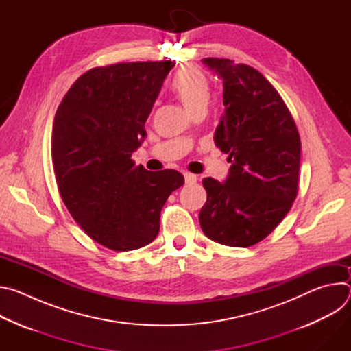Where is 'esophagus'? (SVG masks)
Masks as SVG:
<instances>
[{
  "instance_id": "obj_1",
  "label": "esophagus",
  "mask_w": 351,
  "mask_h": 351,
  "mask_svg": "<svg viewBox=\"0 0 351 351\" xmlns=\"http://www.w3.org/2000/svg\"><path fill=\"white\" fill-rule=\"evenodd\" d=\"M184 182H186L187 184H193V183L197 182V176H195L194 173L186 172V173H184Z\"/></svg>"
}]
</instances>
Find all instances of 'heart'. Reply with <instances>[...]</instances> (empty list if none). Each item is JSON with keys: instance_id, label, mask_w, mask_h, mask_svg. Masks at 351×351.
<instances>
[{"instance_id": "heart-1", "label": "heart", "mask_w": 351, "mask_h": 351, "mask_svg": "<svg viewBox=\"0 0 351 351\" xmlns=\"http://www.w3.org/2000/svg\"><path fill=\"white\" fill-rule=\"evenodd\" d=\"M171 88L189 114L198 108H207L211 94L210 82L199 71L190 69L178 73L171 83Z\"/></svg>"}]
</instances>
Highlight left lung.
Returning <instances> with one entry per match:
<instances>
[{"label":"left lung","mask_w":351,"mask_h":351,"mask_svg":"<svg viewBox=\"0 0 351 351\" xmlns=\"http://www.w3.org/2000/svg\"><path fill=\"white\" fill-rule=\"evenodd\" d=\"M223 84L225 112L214 133L228 154L223 182L204 178L207 202L199 211L204 234L221 244L248 247L267 237L297 195L302 143L274 86L254 68L204 58Z\"/></svg>","instance_id":"left-lung-1"}]
</instances>
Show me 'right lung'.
Here are the masks:
<instances>
[{"instance_id": "right-lung-1", "label": "right lung", "mask_w": 351, "mask_h": 351, "mask_svg": "<svg viewBox=\"0 0 351 351\" xmlns=\"http://www.w3.org/2000/svg\"><path fill=\"white\" fill-rule=\"evenodd\" d=\"M173 66L94 68L72 84L56 114L51 157L62 202L87 236L115 252L152 243L167 198L184 183L178 171L152 172L132 161Z\"/></svg>"}]
</instances>
